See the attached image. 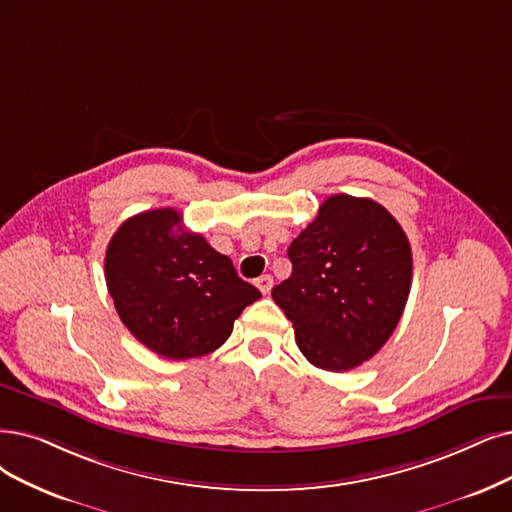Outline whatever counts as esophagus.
Returning a JSON list of instances; mask_svg holds the SVG:
<instances>
[{
	"label": "esophagus",
	"instance_id": "1",
	"mask_svg": "<svg viewBox=\"0 0 512 512\" xmlns=\"http://www.w3.org/2000/svg\"><path fill=\"white\" fill-rule=\"evenodd\" d=\"M256 288L262 292V294H269L271 288H273V277L271 275H260L256 279Z\"/></svg>",
	"mask_w": 512,
	"mask_h": 512
}]
</instances>
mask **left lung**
<instances>
[{"label": "left lung", "instance_id": "8db88e82", "mask_svg": "<svg viewBox=\"0 0 512 512\" xmlns=\"http://www.w3.org/2000/svg\"><path fill=\"white\" fill-rule=\"evenodd\" d=\"M292 275L273 300L294 323L300 353L349 372L391 338L412 288V248L401 224L367 197H327L292 241Z\"/></svg>", "mask_w": 512, "mask_h": 512}]
</instances>
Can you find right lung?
I'll list each match as a JSON object with an SVG mask.
<instances>
[{
  "label": "right lung",
  "instance_id": "add662e5",
  "mask_svg": "<svg viewBox=\"0 0 512 512\" xmlns=\"http://www.w3.org/2000/svg\"><path fill=\"white\" fill-rule=\"evenodd\" d=\"M105 279L119 319L166 359H191L227 342L260 292L229 256L185 229L174 208L128 218L109 241Z\"/></svg>",
  "mask_w": 512,
  "mask_h": 512
}]
</instances>
